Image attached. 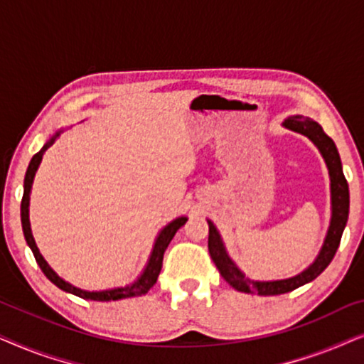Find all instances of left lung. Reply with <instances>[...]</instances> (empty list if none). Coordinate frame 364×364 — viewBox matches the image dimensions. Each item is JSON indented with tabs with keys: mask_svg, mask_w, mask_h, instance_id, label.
Segmentation results:
<instances>
[{
	"mask_svg": "<svg viewBox=\"0 0 364 364\" xmlns=\"http://www.w3.org/2000/svg\"><path fill=\"white\" fill-rule=\"evenodd\" d=\"M282 126L288 131L298 132L301 136L310 139L315 144L318 151H320L323 161L326 164L328 176H330V193H331V218L330 227H328L326 237L323 240V245L318 252V255L310 267L305 270L293 275L290 278H282V280H250L245 277L237 263L232 260L228 255L225 243L222 240L220 232L213 225L212 220L208 222V253H210L213 263L220 272L228 285H232L235 290L243 293H258V295H282L288 293L295 288L306 285L315 280L325 268L330 265V262L335 257V253L340 247V240L348 222V213H350V188L343 173V166L340 154L335 142L326 136L321 126L305 116H291L287 117L282 122Z\"/></svg>",
	"mask_w": 364,
	"mask_h": 364,
	"instance_id": "1",
	"label": "left lung"
}]
</instances>
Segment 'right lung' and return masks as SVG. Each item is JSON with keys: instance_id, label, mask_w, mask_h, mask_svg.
<instances>
[{"instance_id": "add662e5", "label": "right lung", "mask_w": 364, "mask_h": 364, "mask_svg": "<svg viewBox=\"0 0 364 364\" xmlns=\"http://www.w3.org/2000/svg\"><path fill=\"white\" fill-rule=\"evenodd\" d=\"M63 132H64L63 127L58 129V131L54 132L53 136L48 139L46 144L41 147V151H39L38 154H34L31 162H29V166H28L26 176H24V193H23V200H21V223H23V232H24V238H26V243L33 250V255H34V258H36L38 265L43 270L44 275H46L58 288H61L63 291L73 293V295L84 298V300H94V301H116V300H122V298L146 295V293L151 290L154 285H156L159 273H161V270H162L164 252H166V248L168 247V243H171V240L177 233L178 228H181L183 223L187 222V217L182 215V217L173 218L172 222H168L167 225L157 233L156 240H154V245H152V252H151V255H149V260L146 263V267H144L142 273L136 278V280H134L132 283H129V285H126V287L109 288V290H101V291L82 290V288H77V287L71 285L69 282L63 280V278L59 277L51 267H49V263L44 260L41 252H39L36 242H34L33 232H31V223H29V193H31L34 176H36L39 164H41V161H43L44 152H46L48 149L53 146L54 141H56V139L61 136Z\"/></svg>"}]
</instances>
